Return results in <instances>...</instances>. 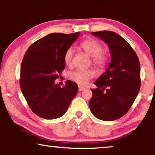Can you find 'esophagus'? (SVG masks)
<instances>
[{
	"instance_id": "esophagus-1",
	"label": "esophagus",
	"mask_w": 155,
	"mask_h": 155,
	"mask_svg": "<svg viewBox=\"0 0 155 155\" xmlns=\"http://www.w3.org/2000/svg\"><path fill=\"white\" fill-rule=\"evenodd\" d=\"M84 90H86V87H82V86H79V87H78V90H79L80 92L83 91Z\"/></svg>"
}]
</instances>
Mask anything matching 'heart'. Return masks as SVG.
Returning <instances> with one entry per match:
<instances>
[{
  "instance_id": "heart-1",
  "label": "heart",
  "mask_w": 155,
  "mask_h": 155,
  "mask_svg": "<svg viewBox=\"0 0 155 155\" xmlns=\"http://www.w3.org/2000/svg\"><path fill=\"white\" fill-rule=\"evenodd\" d=\"M80 47L92 57L94 65L98 68H102L107 64V57L102 54L103 46L100 42L92 38H88L80 42ZM73 57V49L70 47L65 51L64 54V62L65 64H71ZM94 76V72L91 69H78L72 71L69 77L72 80L80 84H85L88 80Z\"/></svg>"
}]
</instances>
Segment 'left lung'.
Returning a JSON list of instances; mask_svg holds the SVG:
<instances>
[{
	"label": "left lung",
	"instance_id": "left-lung-1",
	"mask_svg": "<svg viewBox=\"0 0 155 155\" xmlns=\"http://www.w3.org/2000/svg\"><path fill=\"white\" fill-rule=\"evenodd\" d=\"M109 46L111 62L107 71L91 89L89 106L99 119L111 121L124 116L134 102L140 88V65L136 53L122 37L111 31H93Z\"/></svg>",
	"mask_w": 155,
	"mask_h": 155
}]
</instances>
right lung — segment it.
Here are the masks:
<instances>
[{
    "mask_svg": "<svg viewBox=\"0 0 155 155\" xmlns=\"http://www.w3.org/2000/svg\"><path fill=\"white\" fill-rule=\"evenodd\" d=\"M80 32L52 33L37 40L25 53L20 69V84L34 113L45 119L65 114L77 94L78 84L67 80L61 87L55 83L64 70V54L78 39Z\"/></svg>",
    "mask_w": 155,
    "mask_h": 155,
    "instance_id": "right-lung-1",
    "label": "right lung"
}]
</instances>
